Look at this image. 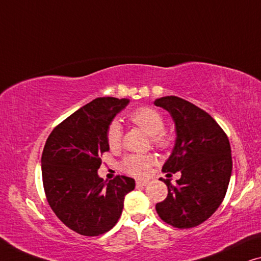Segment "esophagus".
<instances>
[{
    "label": "esophagus",
    "mask_w": 261,
    "mask_h": 261,
    "mask_svg": "<svg viewBox=\"0 0 261 261\" xmlns=\"http://www.w3.org/2000/svg\"><path fill=\"white\" fill-rule=\"evenodd\" d=\"M148 181H146V179H137V181H136V185L137 186H146L148 185Z\"/></svg>",
    "instance_id": "esophagus-1"
}]
</instances>
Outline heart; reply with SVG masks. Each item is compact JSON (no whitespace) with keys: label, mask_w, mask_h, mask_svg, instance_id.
Returning a JSON list of instances; mask_svg holds the SVG:
<instances>
[{"label":"heart","mask_w":261,"mask_h":261,"mask_svg":"<svg viewBox=\"0 0 261 261\" xmlns=\"http://www.w3.org/2000/svg\"><path fill=\"white\" fill-rule=\"evenodd\" d=\"M130 120L151 137L153 145L159 149H167L171 145L172 136L164 131V120L162 115L155 109L141 108L131 113ZM106 141L111 150H117L122 142V126L118 122L110 124ZM153 162L151 156L131 155L123 162V169L135 176H144Z\"/></svg>","instance_id":"heart-1"}]
</instances>
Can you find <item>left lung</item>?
<instances>
[{
    "instance_id": "obj_1",
    "label": "left lung",
    "mask_w": 261,
    "mask_h": 261,
    "mask_svg": "<svg viewBox=\"0 0 261 261\" xmlns=\"http://www.w3.org/2000/svg\"><path fill=\"white\" fill-rule=\"evenodd\" d=\"M153 104L167 110L175 124V145L162 170L181 172L174 186L163 179L168 196L156 204L157 214L169 225L192 228L225 199L233 166L228 137L207 112L185 99L170 95Z\"/></svg>"
}]
</instances>
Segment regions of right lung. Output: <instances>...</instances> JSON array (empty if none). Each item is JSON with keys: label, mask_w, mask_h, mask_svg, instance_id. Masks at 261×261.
<instances>
[{"label": "right lung", "mask_w": 261, "mask_h": 261, "mask_svg": "<svg viewBox=\"0 0 261 261\" xmlns=\"http://www.w3.org/2000/svg\"><path fill=\"white\" fill-rule=\"evenodd\" d=\"M130 100L95 98L59 124L47 138L41 157L42 182L47 201L68 228L97 237L118 221L135 179L99 177L101 153L109 151L110 124Z\"/></svg>", "instance_id": "1"}]
</instances>
